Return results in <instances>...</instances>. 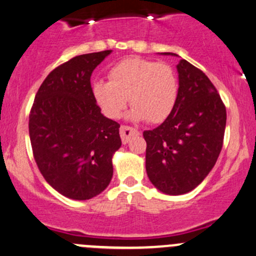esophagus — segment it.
<instances>
[{
    "label": "esophagus",
    "mask_w": 256,
    "mask_h": 256,
    "mask_svg": "<svg viewBox=\"0 0 256 256\" xmlns=\"http://www.w3.org/2000/svg\"><path fill=\"white\" fill-rule=\"evenodd\" d=\"M137 132H138V131H137L136 128H130V126L124 125L120 128V136H121V140H122L124 144H128V142L130 141L131 137H132L134 135H136Z\"/></svg>",
    "instance_id": "obj_1"
}]
</instances>
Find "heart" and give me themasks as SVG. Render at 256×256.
<instances>
[{
    "label": "heart",
    "mask_w": 256,
    "mask_h": 256,
    "mask_svg": "<svg viewBox=\"0 0 256 256\" xmlns=\"http://www.w3.org/2000/svg\"><path fill=\"white\" fill-rule=\"evenodd\" d=\"M90 90L96 106L109 119H119L130 98L131 119L160 124L176 106L179 82L170 64L130 58L110 68L109 80H94Z\"/></svg>",
    "instance_id": "b5f03b06"
}]
</instances>
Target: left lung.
Returning <instances> with one entry per match:
<instances>
[{
    "mask_svg": "<svg viewBox=\"0 0 256 256\" xmlns=\"http://www.w3.org/2000/svg\"><path fill=\"white\" fill-rule=\"evenodd\" d=\"M176 70L179 94L173 112L158 128L144 132L147 176L168 195L192 192L211 172L227 121L224 104L208 77L186 60H180Z\"/></svg>",
    "mask_w": 256,
    "mask_h": 256,
    "instance_id": "8db88e82",
    "label": "left lung"
}]
</instances>
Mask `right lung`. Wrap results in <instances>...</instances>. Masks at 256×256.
<instances>
[{"instance_id": "add662e5", "label": "right lung", "mask_w": 256, "mask_h": 256, "mask_svg": "<svg viewBox=\"0 0 256 256\" xmlns=\"http://www.w3.org/2000/svg\"><path fill=\"white\" fill-rule=\"evenodd\" d=\"M112 50L84 54L60 64L40 86L29 136L40 173L61 195L90 200L112 178V156L120 148V125L100 112L90 76Z\"/></svg>"}]
</instances>
